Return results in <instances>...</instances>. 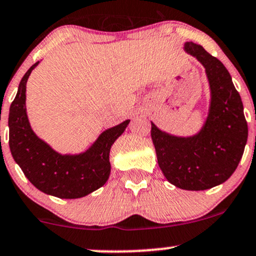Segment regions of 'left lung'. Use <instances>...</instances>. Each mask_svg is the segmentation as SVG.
<instances>
[{
    "label": "left lung",
    "mask_w": 256,
    "mask_h": 256,
    "mask_svg": "<svg viewBox=\"0 0 256 256\" xmlns=\"http://www.w3.org/2000/svg\"><path fill=\"white\" fill-rule=\"evenodd\" d=\"M184 50L204 66L211 106L204 128L190 138L164 133L151 123L158 162L170 183L186 190H205L226 182L243 156L248 124L243 104L222 62L202 46L186 42Z\"/></svg>",
    "instance_id": "8db88e82"
}]
</instances>
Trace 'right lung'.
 I'll list each match as a JSON object with an SVG mask.
<instances>
[{
    "label": "right lung",
    "instance_id": "obj_1",
    "mask_svg": "<svg viewBox=\"0 0 256 256\" xmlns=\"http://www.w3.org/2000/svg\"><path fill=\"white\" fill-rule=\"evenodd\" d=\"M38 63L24 74L17 95L10 104L8 117L10 152L26 177L39 190L61 199L85 196L108 180L110 150L127 128L129 120L107 129L86 152L80 155H61L52 150L35 136L26 117V80Z\"/></svg>",
    "mask_w": 256,
    "mask_h": 256
}]
</instances>
